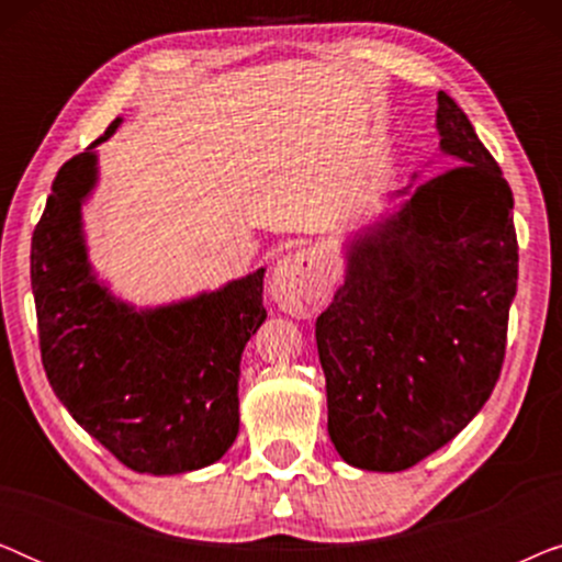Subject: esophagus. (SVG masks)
Wrapping results in <instances>:
<instances>
[{"mask_svg": "<svg viewBox=\"0 0 562 562\" xmlns=\"http://www.w3.org/2000/svg\"><path fill=\"white\" fill-rule=\"evenodd\" d=\"M271 296L283 312L306 317L317 312L329 296V276L310 250L289 252L271 276Z\"/></svg>", "mask_w": 562, "mask_h": 562, "instance_id": "esophagus-1", "label": "esophagus"}]
</instances>
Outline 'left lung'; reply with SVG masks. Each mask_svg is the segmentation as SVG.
<instances>
[{"label":"left lung","instance_id":"8db88e82","mask_svg":"<svg viewBox=\"0 0 562 562\" xmlns=\"http://www.w3.org/2000/svg\"><path fill=\"white\" fill-rule=\"evenodd\" d=\"M456 166L404 189L348 245V276L317 317L327 432L345 463L396 473L448 445L488 402L517 294L514 196L465 112L440 91Z\"/></svg>","mask_w":562,"mask_h":562}]
</instances>
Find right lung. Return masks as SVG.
Returning <instances> with one entry per match:
<instances>
[{"instance_id":"obj_1","label":"right lung","mask_w":562,"mask_h":562,"mask_svg":"<svg viewBox=\"0 0 562 562\" xmlns=\"http://www.w3.org/2000/svg\"><path fill=\"white\" fill-rule=\"evenodd\" d=\"M66 160L30 248L41 358L68 414L137 473L212 465L240 427L245 342L263 325V268L212 294L135 312L97 281L81 202L97 183L94 148Z\"/></svg>"}]
</instances>
